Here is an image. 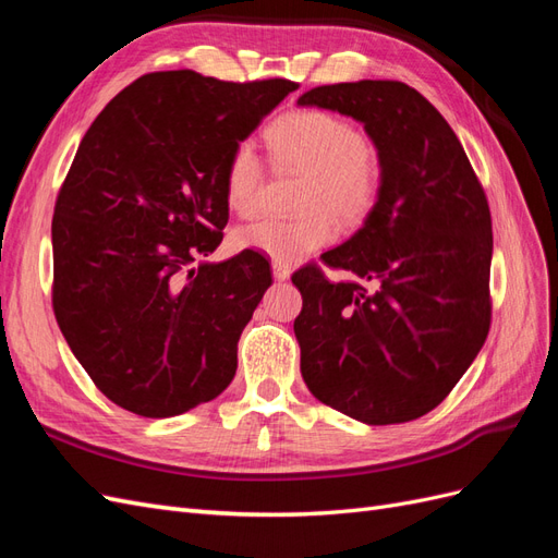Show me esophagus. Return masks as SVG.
<instances>
[{
    "label": "esophagus",
    "mask_w": 558,
    "mask_h": 558,
    "mask_svg": "<svg viewBox=\"0 0 558 558\" xmlns=\"http://www.w3.org/2000/svg\"><path fill=\"white\" fill-rule=\"evenodd\" d=\"M272 275L277 281H283L291 277V267L289 265H281V263H272Z\"/></svg>",
    "instance_id": "obj_1"
}]
</instances>
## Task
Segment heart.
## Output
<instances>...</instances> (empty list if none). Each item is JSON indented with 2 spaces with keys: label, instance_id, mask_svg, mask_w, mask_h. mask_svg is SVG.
<instances>
[{
  "label": "heart",
  "instance_id": "b5f03b06",
  "mask_svg": "<svg viewBox=\"0 0 558 558\" xmlns=\"http://www.w3.org/2000/svg\"><path fill=\"white\" fill-rule=\"evenodd\" d=\"M277 170L305 177L295 218H265L234 232L240 248L258 251L275 263L293 265L335 238V223L356 226L373 214L384 185V158L344 116L298 109L267 128ZM226 202L244 218L258 214L265 185L263 162L251 142L232 148L226 165Z\"/></svg>",
  "mask_w": 558,
  "mask_h": 558
}]
</instances>
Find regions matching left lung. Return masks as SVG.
<instances>
[{
    "mask_svg": "<svg viewBox=\"0 0 558 558\" xmlns=\"http://www.w3.org/2000/svg\"><path fill=\"white\" fill-rule=\"evenodd\" d=\"M298 105L356 118L384 158L377 207L320 256L351 279L335 283L316 263L291 277L302 379L363 424H404L451 393L492 326L484 189L442 113L408 83H335Z\"/></svg>",
    "mask_w": 558,
    "mask_h": 558,
    "instance_id": "left-lung-1",
    "label": "left lung"
}]
</instances>
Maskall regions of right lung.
<instances>
[{
	"label": "right lung",
	"instance_id": "obj_1",
	"mask_svg": "<svg viewBox=\"0 0 558 558\" xmlns=\"http://www.w3.org/2000/svg\"><path fill=\"white\" fill-rule=\"evenodd\" d=\"M295 88L289 78L144 74L81 140L53 211V312L118 408L177 416L232 381L272 272L251 248L199 258L223 240L232 148Z\"/></svg>",
	"mask_w": 558,
	"mask_h": 558
}]
</instances>
